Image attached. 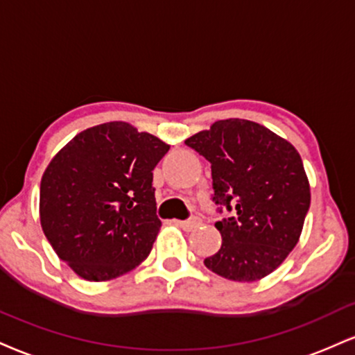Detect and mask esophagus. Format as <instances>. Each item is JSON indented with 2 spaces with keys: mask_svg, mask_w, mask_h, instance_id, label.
I'll return each instance as SVG.
<instances>
[{
  "mask_svg": "<svg viewBox=\"0 0 355 355\" xmlns=\"http://www.w3.org/2000/svg\"><path fill=\"white\" fill-rule=\"evenodd\" d=\"M183 230H193L200 225V218H190V220H177L175 221Z\"/></svg>",
  "mask_w": 355,
  "mask_h": 355,
  "instance_id": "obj_1",
  "label": "esophagus"
}]
</instances>
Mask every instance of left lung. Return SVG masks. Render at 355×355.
Returning a JSON list of instances; mask_svg holds the SVG:
<instances>
[{
  "label": "left lung",
  "mask_w": 355,
  "mask_h": 355,
  "mask_svg": "<svg viewBox=\"0 0 355 355\" xmlns=\"http://www.w3.org/2000/svg\"><path fill=\"white\" fill-rule=\"evenodd\" d=\"M185 144L211 164L215 203L233 210L215 223L223 241L205 266L238 283L271 275L300 241L311 205L300 152L245 119L216 121Z\"/></svg>",
  "instance_id": "8db88e82"
}]
</instances>
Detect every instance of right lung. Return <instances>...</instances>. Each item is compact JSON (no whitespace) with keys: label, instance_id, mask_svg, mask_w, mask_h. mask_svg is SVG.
I'll return each mask as SVG.
<instances>
[{"label":"right lung","instance_id":"obj_1","mask_svg":"<svg viewBox=\"0 0 355 355\" xmlns=\"http://www.w3.org/2000/svg\"><path fill=\"white\" fill-rule=\"evenodd\" d=\"M168 148L130 123L105 122L76 135L46 166L42 232L83 279H115L150 254L162 226L152 172Z\"/></svg>","mask_w":355,"mask_h":355}]
</instances>
